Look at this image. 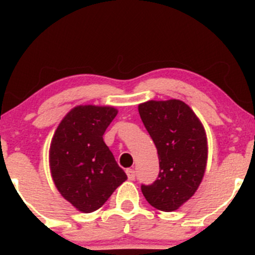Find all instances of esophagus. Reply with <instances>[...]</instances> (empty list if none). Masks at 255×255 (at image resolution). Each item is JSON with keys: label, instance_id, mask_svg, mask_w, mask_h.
I'll list each match as a JSON object with an SVG mask.
<instances>
[{"label": "esophagus", "instance_id": "34e87169", "mask_svg": "<svg viewBox=\"0 0 255 255\" xmlns=\"http://www.w3.org/2000/svg\"><path fill=\"white\" fill-rule=\"evenodd\" d=\"M126 173H127L128 180H134L135 179V171L133 170V169H127V170H126Z\"/></svg>", "mask_w": 255, "mask_h": 255}]
</instances>
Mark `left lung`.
Returning <instances> with one entry per match:
<instances>
[{
	"mask_svg": "<svg viewBox=\"0 0 255 255\" xmlns=\"http://www.w3.org/2000/svg\"><path fill=\"white\" fill-rule=\"evenodd\" d=\"M159 156L158 179L142 185L146 201L173 212L199 189L207 165V137L201 121L180 100L146 101L138 106Z\"/></svg>",
	"mask_w": 255,
	"mask_h": 255,
	"instance_id": "8db88e82",
	"label": "left lung"
}]
</instances>
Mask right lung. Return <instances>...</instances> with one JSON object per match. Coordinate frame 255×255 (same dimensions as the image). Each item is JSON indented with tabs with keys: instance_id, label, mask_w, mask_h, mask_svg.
Wrapping results in <instances>:
<instances>
[{
	"instance_id": "add662e5",
	"label": "right lung",
	"mask_w": 255,
	"mask_h": 255,
	"mask_svg": "<svg viewBox=\"0 0 255 255\" xmlns=\"http://www.w3.org/2000/svg\"><path fill=\"white\" fill-rule=\"evenodd\" d=\"M117 113L112 106L80 105L66 113L51 138L54 185L82 213L99 210L127 180L102 138Z\"/></svg>"
}]
</instances>
